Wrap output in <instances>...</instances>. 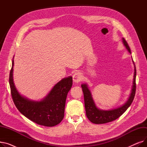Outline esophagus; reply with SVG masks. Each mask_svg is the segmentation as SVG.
Here are the masks:
<instances>
[{"mask_svg":"<svg viewBox=\"0 0 147 147\" xmlns=\"http://www.w3.org/2000/svg\"><path fill=\"white\" fill-rule=\"evenodd\" d=\"M82 75L79 72L75 73L73 76V79L75 83H79L82 80Z\"/></svg>","mask_w":147,"mask_h":147,"instance_id":"1","label":"esophagus"}]
</instances>
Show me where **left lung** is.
<instances>
[{"mask_svg":"<svg viewBox=\"0 0 147 147\" xmlns=\"http://www.w3.org/2000/svg\"><path fill=\"white\" fill-rule=\"evenodd\" d=\"M123 43L127 50L130 53H131L130 49L129 46L127 42L124 38H123ZM133 63L135 65L134 61ZM135 72H134V78L133 81V86L132 91H131L130 95L127 100V101L122 106L117 108V109L110 110H102L99 109L96 106L93 98H92L91 92L88 88L86 84H82V88L84 95V107H85V110L86 116L88 119L95 124H104L109 122H111L118 119L119 117L124 113L129 106L132 103L134 99L135 95L136 92V70L135 65Z\"/></svg>","mask_w":147,"mask_h":147,"instance_id":"obj_1","label":"left lung"}]
</instances>
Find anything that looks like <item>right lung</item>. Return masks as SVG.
Wrapping results in <instances>:
<instances>
[{"instance_id": "right-lung-1", "label": "right lung", "mask_w": 147, "mask_h": 147, "mask_svg": "<svg viewBox=\"0 0 147 147\" xmlns=\"http://www.w3.org/2000/svg\"><path fill=\"white\" fill-rule=\"evenodd\" d=\"M13 59L9 73V85L13 101L19 111L38 125L52 127L62 121L64 116L65 101L73 84L69 76L57 83L40 101L30 100L20 94L13 80Z\"/></svg>"}]
</instances>
